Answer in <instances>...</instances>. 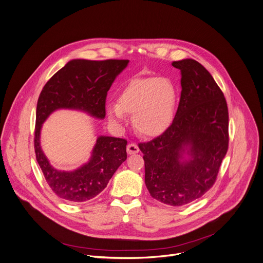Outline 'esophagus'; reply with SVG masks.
I'll list each match as a JSON object with an SVG mask.
<instances>
[{
	"instance_id": "obj_1",
	"label": "esophagus",
	"mask_w": 263,
	"mask_h": 263,
	"mask_svg": "<svg viewBox=\"0 0 263 263\" xmlns=\"http://www.w3.org/2000/svg\"><path fill=\"white\" fill-rule=\"evenodd\" d=\"M139 150H140V149H139L138 145L135 144V143H130V144H128L127 147H126V151H127L128 154H136V153L139 152Z\"/></svg>"
}]
</instances>
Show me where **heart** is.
Masks as SVG:
<instances>
[{"mask_svg": "<svg viewBox=\"0 0 263 263\" xmlns=\"http://www.w3.org/2000/svg\"><path fill=\"white\" fill-rule=\"evenodd\" d=\"M176 95L171 82L164 78L130 80L118 96V103H110L107 112L111 122L121 125L125 114L133 115V125L145 137L162 135L170 126L175 111Z\"/></svg>", "mask_w": 263, "mask_h": 263, "instance_id": "b5f03b06", "label": "heart"}]
</instances>
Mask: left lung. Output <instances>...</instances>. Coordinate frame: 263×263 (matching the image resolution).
Listing matches in <instances>:
<instances>
[{
  "label": "left lung",
  "instance_id": "8db88e82",
  "mask_svg": "<svg viewBox=\"0 0 263 263\" xmlns=\"http://www.w3.org/2000/svg\"><path fill=\"white\" fill-rule=\"evenodd\" d=\"M181 94L172 124L163 135L140 143L150 196L171 206L202 197L216 182L228 150V108L212 74L193 59L174 61Z\"/></svg>",
  "mask_w": 263,
  "mask_h": 263
}]
</instances>
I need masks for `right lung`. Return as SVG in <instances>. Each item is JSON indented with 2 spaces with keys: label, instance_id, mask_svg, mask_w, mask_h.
Wrapping results in <instances>:
<instances>
[{
  "label": "right lung",
  "instance_id": "1",
  "mask_svg": "<svg viewBox=\"0 0 263 263\" xmlns=\"http://www.w3.org/2000/svg\"><path fill=\"white\" fill-rule=\"evenodd\" d=\"M128 62L71 60L48 80L39 95L34 137L36 160L51 191L67 202H86L104 190L116 170L126 160L127 141L100 136L88 163L73 171H61L49 164L41 149L42 124L52 112L59 109L79 110L94 118L103 119L108 91Z\"/></svg>",
  "mask_w": 263,
  "mask_h": 263
}]
</instances>
